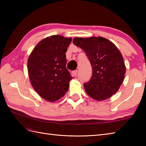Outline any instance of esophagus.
<instances>
[{"instance_id":"obj_1","label":"esophagus","mask_w":146,"mask_h":146,"mask_svg":"<svg viewBox=\"0 0 146 146\" xmlns=\"http://www.w3.org/2000/svg\"><path fill=\"white\" fill-rule=\"evenodd\" d=\"M72 73L73 74V75H74V76H76L77 73H78V70H75V71H73V72H72Z\"/></svg>"}]
</instances>
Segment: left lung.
I'll use <instances>...</instances> for the list:
<instances>
[{
  "instance_id": "obj_1",
  "label": "left lung",
  "mask_w": 146,
  "mask_h": 146,
  "mask_svg": "<svg viewBox=\"0 0 146 146\" xmlns=\"http://www.w3.org/2000/svg\"><path fill=\"white\" fill-rule=\"evenodd\" d=\"M73 42L85 52L92 66V78L84 84L86 94L97 101L110 98L122 84L126 72L119 49L102 37L75 38Z\"/></svg>"
}]
</instances>
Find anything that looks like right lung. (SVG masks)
<instances>
[{
  "mask_svg": "<svg viewBox=\"0 0 146 146\" xmlns=\"http://www.w3.org/2000/svg\"><path fill=\"white\" fill-rule=\"evenodd\" d=\"M71 38L47 37L39 42L27 60L31 83L40 97L49 102L63 97L72 76L66 68V54Z\"/></svg>",
  "mask_w": 146,
  "mask_h": 146,
  "instance_id": "1",
  "label": "right lung"
}]
</instances>
